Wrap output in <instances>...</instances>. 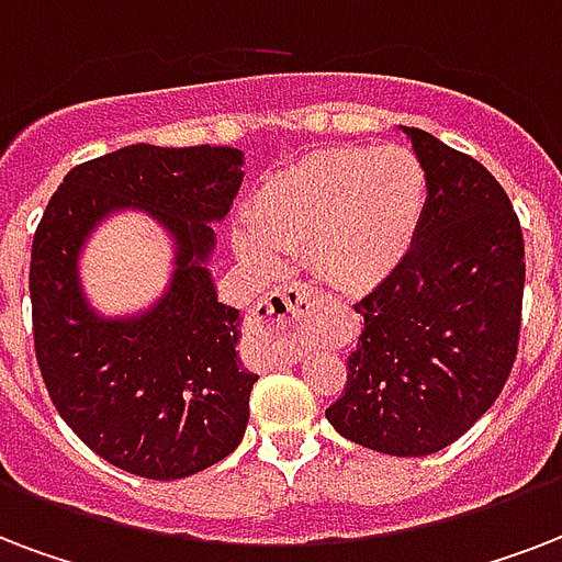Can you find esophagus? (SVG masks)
Masks as SVG:
<instances>
[{
  "label": "esophagus",
  "mask_w": 562,
  "mask_h": 562,
  "mask_svg": "<svg viewBox=\"0 0 562 562\" xmlns=\"http://www.w3.org/2000/svg\"><path fill=\"white\" fill-rule=\"evenodd\" d=\"M312 306V289L310 285H300V282H289V285H280L273 289L268 297L256 306L252 312V321L262 329H271V333H280V329L291 327L303 321V315L310 312Z\"/></svg>",
  "instance_id": "1"
}]
</instances>
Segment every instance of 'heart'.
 Instances as JSON below:
<instances>
[{"mask_svg": "<svg viewBox=\"0 0 562 562\" xmlns=\"http://www.w3.org/2000/svg\"><path fill=\"white\" fill-rule=\"evenodd\" d=\"M427 209V170L404 147L329 149L265 182L250 205L252 226L235 250L277 268L300 250L333 289L362 291L385 280L413 250Z\"/></svg>", "mask_w": 562, "mask_h": 562, "instance_id": "obj_1", "label": "heart"}]
</instances>
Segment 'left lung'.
<instances>
[{
    "instance_id": "1",
    "label": "left lung",
    "mask_w": 562,
    "mask_h": 562,
    "mask_svg": "<svg viewBox=\"0 0 562 562\" xmlns=\"http://www.w3.org/2000/svg\"><path fill=\"white\" fill-rule=\"evenodd\" d=\"M427 170L413 250L353 310L362 336L327 409L350 442L427 457L457 442L501 395L521 333L525 238L498 179L422 128H404Z\"/></svg>"
}]
</instances>
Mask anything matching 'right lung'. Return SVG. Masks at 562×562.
Returning a JSON list of instances; mask_svg holds the SVG:
<instances>
[{"label":"right lung","mask_w":562,"mask_h":562,"mask_svg":"<svg viewBox=\"0 0 562 562\" xmlns=\"http://www.w3.org/2000/svg\"><path fill=\"white\" fill-rule=\"evenodd\" d=\"M233 147L132 144L76 165L34 229L29 294L34 357L72 434L111 465L179 481L238 448L259 380L238 359L241 315L217 303L203 262L212 221L241 188ZM140 204L178 238V273L144 319L102 322L75 280L80 241L111 207Z\"/></svg>","instance_id":"1"}]
</instances>
